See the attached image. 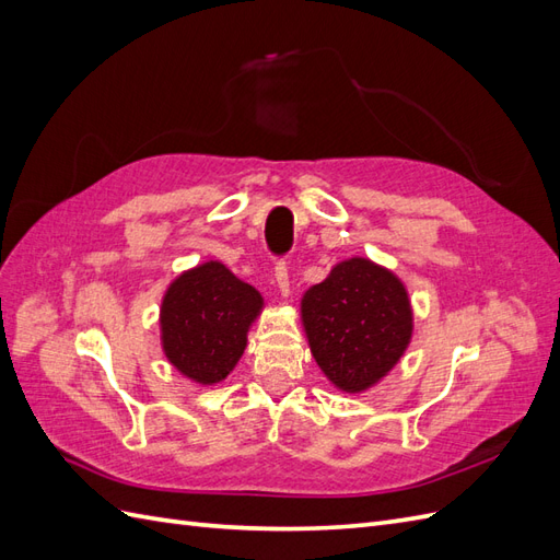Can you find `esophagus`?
<instances>
[{"mask_svg":"<svg viewBox=\"0 0 560 560\" xmlns=\"http://www.w3.org/2000/svg\"><path fill=\"white\" fill-rule=\"evenodd\" d=\"M276 287H278V294L282 299L290 296V273H287V266L284 264L276 266Z\"/></svg>","mask_w":560,"mask_h":560,"instance_id":"34e87169","label":"esophagus"}]
</instances>
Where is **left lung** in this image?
<instances>
[{
    "mask_svg": "<svg viewBox=\"0 0 560 560\" xmlns=\"http://www.w3.org/2000/svg\"><path fill=\"white\" fill-rule=\"evenodd\" d=\"M301 325L327 381L348 395L378 385L413 336L406 284L366 257L338 261L301 296Z\"/></svg>",
    "mask_w": 560,
    "mask_h": 560,
    "instance_id": "1",
    "label": "left lung"
}]
</instances>
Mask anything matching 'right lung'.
I'll use <instances>...</instances> for the list:
<instances>
[{"label":"right lung","instance_id":"add662e5","mask_svg":"<svg viewBox=\"0 0 560 560\" xmlns=\"http://www.w3.org/2000/svg\"><path fill=\"white\" fill-rule=\"evenodd\" d=\"M264 296L217 259L202 261L167 284L161 299V348L184 378L222 383L243 358Z\"/></svg>","mask_w":560,"mask_h":560}]
</instances>
